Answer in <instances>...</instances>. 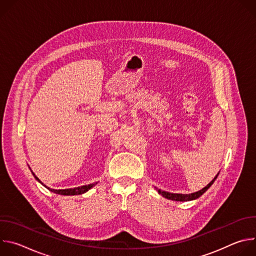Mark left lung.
I'll return each mask as SVG.
<instances>
[{"label": "left lung", "mask_w": 256, "mask_h": 256, "mask_svg": "<svg viewBox=\"0 0 256 256\" xmlns=\"http://www.w3.org/2000/svg\"><path fill=\"white\" fill-rule=\"evenodd\" d=\"M218 173L216 175V177L210 182V184L206 186V188H204L202 190H198V192H194V194H170V192H164V190H158V188H156L157 190H158V192L162 196H164V198H168V200H176V202H188V200H196V198H200V196H202L210 188V186L214 184V180L216 179V177H218Z\"/></svg>", "instance_id": "8db88e82"}]
</instances>
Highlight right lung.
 <instances>
[{"instance_id":"add662e5","label":"right lung","mask_w":256,"mask_h":256,"mask_svg":"<svg viewBox=\"0 0 256 256\" xmlns=\"http://www.w3.org/2000/svg\"><path fill=\"white\" fill-rule=\"evenodd\" d=\"M32 174L34 175V177L36 178V180H38L40 184L42 186H44L42 182L35 176V174L32 172ZM95 186V184H88V186H80V188H68V190H52V188H50L48 186H46L48 190H50V192H54V194H62V196H77V194H85L86 192H88L90 188H92L93 186Z\"/></svg>"}]
</instances>
